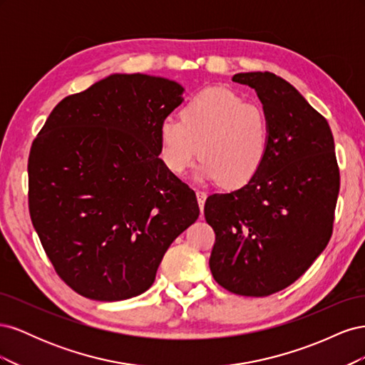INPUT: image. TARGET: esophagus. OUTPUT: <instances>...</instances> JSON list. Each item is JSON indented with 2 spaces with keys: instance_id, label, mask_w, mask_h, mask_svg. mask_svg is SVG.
<instances>
[{
  "instance_id": "esophagus-1",
  "label": "esophagus",
  "mask_w": 365,
  "mask_h": 365,
  "mask_svg": "<svg viewBox=\"0 0 365 365\" xmlns=\"http://www.w3.org/2000/svg\"><path fill=\"white\" fill-rule=\"evenodd\" d=\"M196 200H197V204H200V208H201V212H202L205 200H207V193L202 192V190H196Z\"/></svg>"
}]
</instances>
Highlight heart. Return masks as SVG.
<instances>
[{
    "instance_id": "obj_1",
    "label": "heart",
    "mask_w": 365,
    "mask_h": 365,
    "mask_svg": "<svg viewBox=\"0 0 365 365\" xmlns=\"http://www.w3.org/2000/svg\"><path fill=\"white\" fill-rule=\"evenodd\" d=\"M161 158L173 175H182L202 158L196 178L219 181L227 189L251 182L269 155L268 118L244 97L207 88L181 108V120L165 117L160 123Z\"/></svg>"
}]
</instances>
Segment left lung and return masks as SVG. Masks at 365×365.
Returning <instances> with one entry per match:
<instances>
[{
  "instance_id": "left-lung-1",
  "label": "left lung",
  "mask_w": 365,
  "mask_h": 365,
  "mask_svg": "<svg viewBox=\"0 0 365 365\" xmlns=\"http://www.w3.org/2000/svg\"><path fill=\"white\" fill-rule=\"evenodd\" d=\"M233 82L257 93L271 148L251 182L207 197L216 235L208 263L227 291L267 297L300 279L327 247L339 169L327 120L289 82L269 71L237 73Z\"/></svg>"
}]
</instances>
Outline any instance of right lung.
<instances>
[{
	"mask_svg": "<svg viewBox=\"0 0 365 365\" xmlns=\"http://www.w3.org/2000/svg\"><path fill=\"white\" fill-rule=\"evenodd\" d=\"M184 88L111 74L65 97L33 140L29 210L59 277L98 302L148 291L172 242L200 216L158 155L160 123Z\"/></svg>",
	"mask_w": 365,
	"mask_h": 365,
	"instance_id": "right-lung-1",
	"label": "right lung"
}]
</instances>
